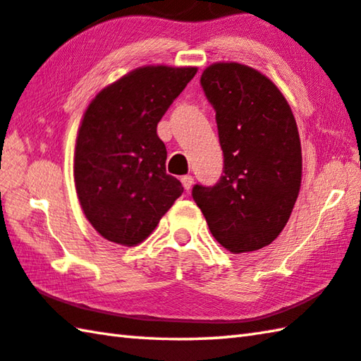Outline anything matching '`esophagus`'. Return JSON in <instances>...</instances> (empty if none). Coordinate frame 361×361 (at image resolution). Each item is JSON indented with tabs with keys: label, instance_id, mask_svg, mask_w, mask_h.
Masks as SVG:
<instances>
[{
	"label": "esophagus",
	"instance_id": "obj_1",
	"mask_svg": "<svg viewBox=\"0 0 361 361\" xmlns=\"http://www.w3.org/2000/svg\"><path fill=\"white\" fill-rule=\"evenodd\" d=\"M180 182H182V185H184L185 190H190L192 185H193V177L190 174H185V176L180 177Z\"/></svg>",
	"mask_w": 361,
	"mask_h": 361
}]
</instances>
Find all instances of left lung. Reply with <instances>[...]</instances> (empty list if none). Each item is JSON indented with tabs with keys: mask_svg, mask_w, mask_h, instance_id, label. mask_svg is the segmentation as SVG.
<instances>
[{
	"mask_svg": "<svg viewBox=\"0 0 361 361\" xmlns=\"http://www.w3.org/2000/svg\"><path fill=\"white\" fill-rule=\"evenodd\" d=\"M200 82L216 111L224 174L193 185L192 197L226 250H258L281 235L300 193L293 112L267 75L239 63H214Z\"/></svg>",
	"mask_w": 361,
	"mask_h": 361,
	"instance_id": "left-lung-1",
	"label": "left lung"
}]
</instances>
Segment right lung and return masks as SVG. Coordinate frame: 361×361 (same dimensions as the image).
<instances>
[{"label": "right lung", "instance_id": "1", "mask_svg": "<svg viewBox=\"0 0 361 361\" xmlns=\"http://www.w3.org/2000/svg\"><path fill=\"white\" fill-rule=\"evenodd\" d=\"M195 74L197 68H139L87 107L75 141V190L88 222L107 241H144L184 192L166 174L157 125Z\"/></svg>", "mask_w": 361, "mask_h": 361}]
</instances>
